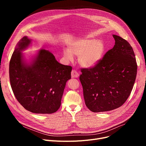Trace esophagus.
I'll return each mask as SVG.
<instances>
[{
  "label": "esophagus",
  "mask_w": 146,
  "mask_h": 146,
  "mask_svg": "<svg viewBox=\"0 0 146 146\" xmlns=\"http://www.w3.org/2000/svg\"><path fill=\"white\" fill-rule=\"evenodd\" d=\"M71 74H72V78H78L79 76V73L77 72V71L75 70H73L72 71Z\"/></svg>",
  "instance_id": "34e87169"
}]
</instances>
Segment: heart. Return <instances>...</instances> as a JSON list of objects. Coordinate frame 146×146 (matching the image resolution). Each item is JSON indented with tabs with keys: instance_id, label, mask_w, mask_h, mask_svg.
Here are the masks:
<instances>
[{
	"instance_id": "heart-1",
	"label": "heart",
	"mask_w": 146,
	"mask_h": 146,
	"mask_svg": "<svg viewBox=\"0 0 146 146\" xmlns=\"http://www.w3.org/2000/svg\"><path fill=\"white\" fill-rule=\"evenodd\" d=\"M105 51V45L101 40L82 38L76 40L68 45V49L63 50L65 60L70 62L74 56H78L79 64L86 68L95 66L100 61Z\"/></svg>"
}]
</instances>
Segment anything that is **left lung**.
<instances>
[{"label":"left lung","mask_w":146,"mask_h":146,"mask_svg":"<svg viewBox=\"0 0 146 146\" xmlns=\"http://www.w3.org/2000/svg\"><path fill=\"white\" fill-rule=\"evenodd\" d=\"M115 42L95 66L82 68L79 79L88 108L94 112L119 108L129 97L135 80L137 64L133 48L113 35Z\"/></svg>","instance_id":"left-lung-1"}]
</instances>
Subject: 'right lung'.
<instances>
[{"label": "right lung", "mask_w": 146, "mask_h": 146, "mask_svg": "<svg viewBox=\"0 0 146 146\" xmlns=\"http://www.w3.org/2000/svg\"><path fill=\"white\" fill-rule=\"evenodd\" d=\"M31 42V40L24 36L15 48L9 63L11 86L15 98L25 110L35 113H52L61 105L72 67L59 63L45 50H40L31 62L26 63L21 51Z\"/></svg>", "instance_id": "obj_1"}]
</instances>
